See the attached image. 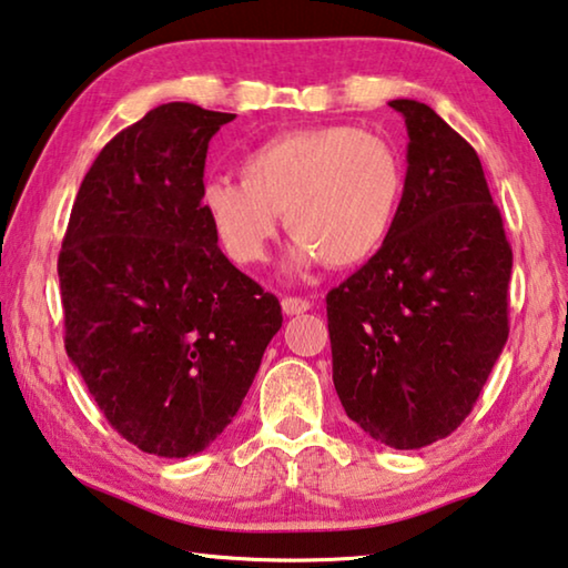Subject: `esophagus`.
Here are the masks:
<instances>
[{"label":"esophagus","instance_id":"obj_1","mask_svg":"<svg viewBox=\"0 0 568 568\" xmlns=\"http://www.w3.org/2000/svg\"><path fill=\"white\" fill-rule=\"evenodd\" d=\"M282 310L286 317H294V314H304L312 310L310 300H302V296H284L282 300Z\"/></svg>","mask_w":568,"mask_h":568}]
</instances>
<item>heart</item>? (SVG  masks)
<instances>
[{
	"mask_svg": "<svg viewBox=\"0 0 568 568\" xmlns=\"http://www.w3.org/2000/svg\"><path fill=\"white\" fill-rule=\"evenodd\" d=\"M403 191V161L385 138L352 125H317L251 148L241 158V181L209 179L201 203L231 262H264L284 213L294 236L292 266L324 258L345 268L385 246Z\"/></svg>",
	"mask_w": 568,
	"mask_h": 568,
	"instance_id": "b5f03b06",
	"label": "heart"
}]
</instances>
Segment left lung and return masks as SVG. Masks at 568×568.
<instances>
[{
	"instance_id": "1",
	"label": "left lung",
	"mask_w": 568,
	"mask_h": 568,
	"mask_svg": "<svg viewBox=\"0 0 568 568\" xmlns=\"http://www.w3.org/2000/svg\"><path fill=\"white\" fill-rule=\"evenodd\" d=\"M385 246L327 294L332 379L372 440L415 450L466 420L508 339L514 254L478 153L417 100Z\"/></svg>"
}]
</instances>
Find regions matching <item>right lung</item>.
Here are the masks:
<instances>
[{
	"mask_svg": "<svg viewBox=\"0 0 568 568\" xmlns=\"http://www.w3.org/2000/svg\"><path fill=\"white\" fill-rule=\"evenodd\" d=\"M236 115L165 102L102 148L58 274L64 349L143 453L196 455L226 430L282 306L223 256L203 211L209 141Z\"/></svg>",
	"mask_w": 568,
	"mask_h": 568,
	"instance_id": "obj_1",
	"label": "right lung"
}]
</instances>
